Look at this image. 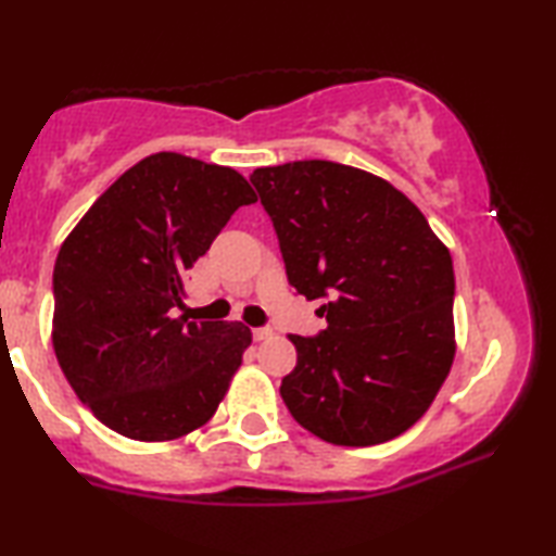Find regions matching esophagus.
<instances>
[{
    "label": "esophagus",
    "instance_id": "34e87169",
    "mask_svg": "<svg viewBox=\"0 0 556 556\" xmlns=\"http://www.w3.org/2000/svg\"><path fill=\"white\" fill-rule=\"evenodd\" d=\"M252 336H255V341H267V338L275 336V331H271V328H255Z\"/></svg>",
    "mask_w": 556,
    "mask_h": 556
}]
</instances>
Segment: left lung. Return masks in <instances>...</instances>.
<instances>
[{
    "mask_svg": "<svg viewBox=\"0 0 556 556\" xmlns=\"http://www.w3.org/2000/svg\"><path fill=\"white\" fill-rule=\"evenodd\" d=\"M275 223L289 285L326 331L289 336L281 400L336 446H375L425 417L456 355L454 262L417 205L363 168L294 162L250 176Z\"/></svg>",
    "mask_w": 556,
    "mask_h": 556,
    "instance_id": "obj_1",
    "label": "left lung"
}]
</instances>
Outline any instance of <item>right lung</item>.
I'll return each mask as SVG.
<instances>
[{"label": "right lung", "mask_w": 556, "mask_h": 556, "mask_svg": "<svg viewBox=\"0 0 556 556\" xmlns=\"http://www.w3.org/2000/svg\"><path fill=\"white\" fill-rule=\"evenodd\" d=\"M257 201L230 166L159 152L127 168L63 240L53 351L78 400L135 441L208 421L252 343L235 321H188L184 277L230 215Z\"/></svg>", "instance_id": "1"}]
</instances>
